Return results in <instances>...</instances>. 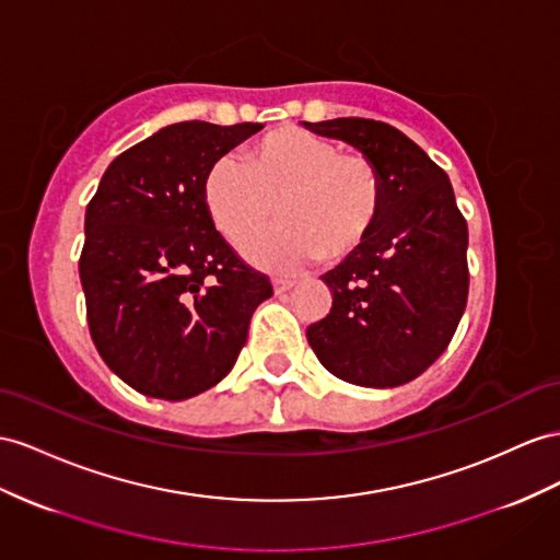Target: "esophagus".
Here are the masks:
<instances>
[{"instance_id":"1","label":"esophagus","mask_w":560,"mask_h":560,"mask_svg":"<svg viewBox=\"0 0 560 560\" xmlns=\"http://www.w3.org/2000/svg\"><path fill=\"white\" fill-rule=\"evenodd\" d=\"M271 283H275V291L281 295V293H285V291H291L298 281H295V279H275Z\"/></svg>"}]
</instances>
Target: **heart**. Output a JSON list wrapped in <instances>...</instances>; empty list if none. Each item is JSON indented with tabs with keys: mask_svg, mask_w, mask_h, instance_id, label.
<instances>
[{
	"mask_svg": "<svg viewBox=\"0 0 560 560\" xmlns=\"http://www.w3.org/2000/svg\"><path fill=\"white\" fill-rule=\"evenodd\" d=\"M203 206L229 241L262 226L277 203L281 224L241 243L250 262L291 271L324 257H346L374 232L383 177L362 153L300 127H279L203 177Z\"/></svg>",
	"mask_w": 560,
	"mask_h": 560,
	"instance_id": "b5f03b06",
	"label": "heart"
}]
</instances>
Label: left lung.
Instances as JSON below:
<instances>
[{"label": "left lung", "instance_id": "left-lung-1", "mask_svg": "<svg viewBox=\"0 0 560 560\" xmlns=\"http://www.w3.org/2000/svg\"><path fill=\"white\" fill-rule=\"evenodd\" d=\"M362 151L383 177L374 232L324 283L331 312L307 342L334 376L395 388L421 376L450 346L468 298V226L447 172L395 127L366 118L303 122Z\"/></svg>", "mask_w": 560, "mask_h": 560}]
</instances>
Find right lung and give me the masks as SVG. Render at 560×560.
I'll use <instances>...</instances> for the list:
<instances>
[{
    "label": "right lung",
    "mask_w": 560,
    "mask_h": 560,
    "mask_svg": "<svg viewBox=\"0 0 560 560\" xmlns=\"http://www.w3.org/2000/svg\"><path fill=\"white\" fill-rule=\"evenodd\" d=\"M262 125H167L108 165L84 212L80 281L94 346L147 397L189 399L218 385L246 346L271 283L214 229L208 167Z\"/></svg>",
    "instance_id": "add662e5"
}]
</instances>
